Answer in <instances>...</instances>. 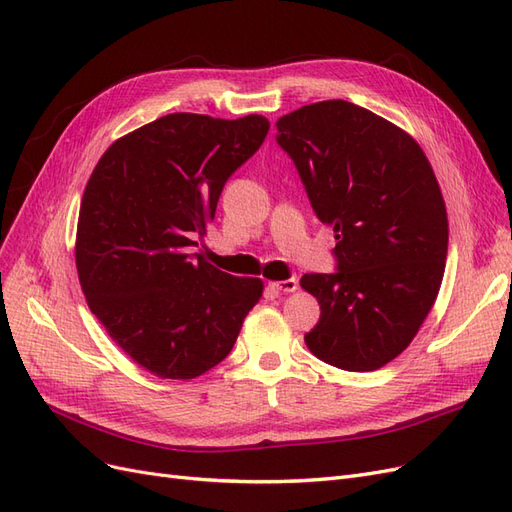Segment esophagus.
I'll use <instances>...</instances> for the list:
<instances>
[{
    "label": "esophagus",
    "instance_id": "obj_1",
    "mask_svg": "<svg viewBox=\"0 0 512 512\" xmlns=\"http://www.w3.org/2000/svg\"><path fill=\"white\" fill-rule=\"evenodd\" d=\"M271 288L277 292H294L299 288V280L297 277H288V280L282 282H271Z\"/></svg>",
    "mask_w": 512,
    "mask_h": 512
}]
</instances>
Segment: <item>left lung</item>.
I'll return each instance as SVG.
<instances>
[{"label":"left lung","instance_id":"8db88e82","mask_svg":"<svg viewBox=\"0 0 512 512\" xmlns=\"http://www.w3.org/2000/svg\"><path fill=\"white\" fill-rule=\"evenodd\" d=\"M275 138L337 239V271L301 277L320 303L305 344L333 367L374 371L408 348L436 303L448 250L438 179L408 132L346 100L280 117Z\"/></svg>","mask_w":512,"mask_h":512}]
</instances>
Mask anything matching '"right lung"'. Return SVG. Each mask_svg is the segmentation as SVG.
<instances>
[{"instance_id":"add662e5","label":"right lung","mask_w":512,"mask_h":512,"mask_svg":"<svg viewBox=\"0 0 512 512\" xmlns=\"http://www.w3.org/2000/svg\"><path fill=\"white\" fill-rule=\"evenodd\" d=\"M269 132L262 115L173 113L121 136L91 173L76 228V271L94 316L134 363L190 380L224 361L262 297L192 252L224 183Z\"/></svg>"}]
</instances>
